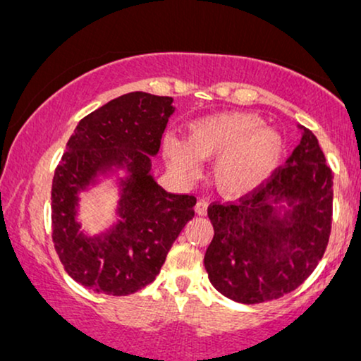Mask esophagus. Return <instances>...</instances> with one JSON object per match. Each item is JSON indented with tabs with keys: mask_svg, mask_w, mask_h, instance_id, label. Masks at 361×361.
<instances>
[{
	"mask_svg": "<svg viewBox=\"0 0 361 361\" xmlns=\"http://www.w3.org/2000/svg\"><path fill=\"white\" fill-rule=\"evenodd\" d=\"M196 212H197V215H206L207 214V202L206 201H197Z\"/></svg>",
	"mask_w": 361,
	"mask_h": 361,
	"instance_id": "obj_1",
	"label": "esophagus"
}]
</instances>
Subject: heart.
Here are the masks:
<instances>
[{"mask_svg":"<svg viewBox=\"0 0 361 361\" xmlns=\"http://www.w3.org/2000/svg\"><path fill=\"white\" fill-rule=\"evenodd\" d=\"M285 139L256 113H215L191 121L188 137L165 134L164 155L183 176H195L201 160L215 159L212 180L220 192L245 197L259 190L281 165Z\"/></svg>","mask_w":361,"mask_h":361,"instance_id":"1","label":"heart"}]
</instances>
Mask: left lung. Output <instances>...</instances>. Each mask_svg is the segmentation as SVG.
<instances>
[{"label": "left lung", "mask_w": 361, "mask_h": 361, "mask_svg": "<svg viewBox=\"0 0 361 361\" xmlns=\"http://www.w3.org/2000/svg\"><path fill=\"white\" fill-rule=\"evenodd\" d=\"M283 166L238 202L211 204L214 238L204 256L225 297L264 303L293 292L324 255L332 224V170L310 129Z\"/></svg>", "instance_id": "left-lung-1"}]
</instances>
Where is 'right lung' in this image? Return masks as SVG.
I'll use <instances>...</instances> for the list:
<instances>
[{
    "instance_id": "right-lung-1",
    "label": "right lung",
    "mask_w": 361,
    "mask_h": 361,
    "mask_svg": "<svg viewBox=\"0 0 361 361\" xmlns=\"http://www.w3.org/2000/svg\"><path fill=\"white\" fill-rule=\"evenodd\" d=\"M171 97L129 92L79 121L66 144L51 186L53 243L66 272L97 293L121 297L154 282L185 225L196 197L157 185L152 157L173 115ZM118 169V220L89 237L77 220L78 192Z\"/></svg>"
}]
</instances>
